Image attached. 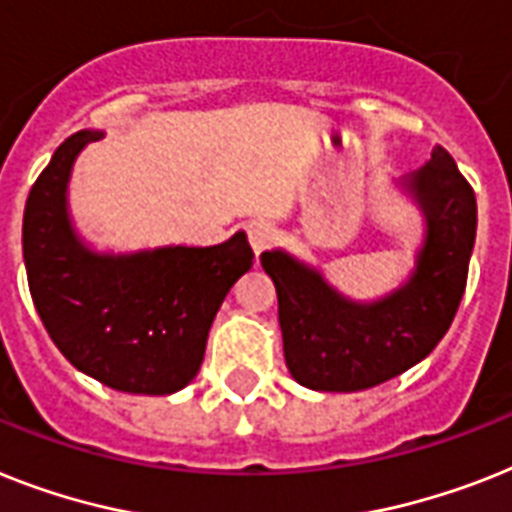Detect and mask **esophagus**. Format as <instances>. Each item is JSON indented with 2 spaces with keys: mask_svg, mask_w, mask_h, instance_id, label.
I'll return each instance as SVG.
<instances>
[{
  "mask_svg": "<svg viewBox=\"0 0 512 512\" xmlns=\"http://www.w3.org/2000/svg\"><path fill=\"white\" fill-rule=\"evenodd\" d=\"M246 232H248V243H251L256 256L264 253L266 248L272 246L274 238H277V232H274V227L269 225V222H251V225L246 227Z\"/></svg>",
  "mask_w": 512,
  "mask_h": 512,
  "instance_id": "obj_1",
  "label": "esophagus"
}]
</instances>
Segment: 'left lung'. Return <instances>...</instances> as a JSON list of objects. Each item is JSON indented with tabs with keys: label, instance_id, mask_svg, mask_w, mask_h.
<instances>
[{
	"label": "left lung",
	"instance_id": "1",
	"mask_svg": "<svg viewBox=\"0 0 512 512\" xmlns=\"http://www.w3.org/2000/svg\"><path fill=\"white\" fill-rule=\"evenodd\" d=\"M408 190L426 211V243L411 282L358 306L282 251L261 253L280 303L287 369L322 392L369 390L424 361L445 337L466 293L476 240V196L442 146Z\"/></svg>",
	"mask_w": 512,
	"mask_h": 512
}]
</instances>
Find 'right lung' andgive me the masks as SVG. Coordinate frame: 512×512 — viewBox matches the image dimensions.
Listing matches in <instances>:
<instances>
[{
	"label": "right lung",
	"instance_id": "1",
	"mask_svg": "<svg viewBox=\"0 0 512 512\" xmlns=\"http://www.w3.org/2000/svg\"><path fill=\"white\" fill-rule=\"evenodd\" d=\"M101 133L70 135L36 177L23 214L33 306L75 369L133 395H170L196 377L219 306L253 251L243 232L211 248L96 256L70 230V167Z\"/></svg>",
	"mask_w": 512,
	"mask_h": 512
}]
</instances>
